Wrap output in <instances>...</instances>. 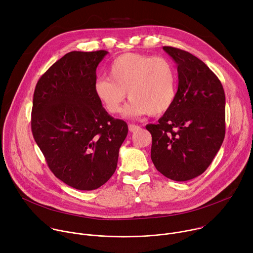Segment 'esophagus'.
I'll list each match as a JSON object with an SVG mask.
<instances>
[{
	"mask_svg": "<svg viewBox=\"0 0 253 253\" xmlns=\"http://www.w3.org/2000/svg\"><path fill=\"white\" fill-rule=\"evenodd\" d=\"M128 128H129L130 132H136V131H138L140 129V126L135 125V124H129Z\"/></svg>",
	"mask_w": 253,
	"mask_h": 253,
	"instance_id": "esophagus-1",
	"label": "esophagus"
}]
</instances>
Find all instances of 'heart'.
Instances as JSON below:
<instances>
[{
	"instance_id": "1",
	"label": "heart",
	"mask_w": 253,
	"mask_h": 253,
	"mask_svg": "<svg viewBox=\"0 0 253 253\" xmlns=\"http://www.w3.org/2000/svg\"><path fill=\"white\" fill-rule=\"evenodd\" d=\"M177 89V72L173 63L162 56L126 53L109 68V78H99L95 94L110 114L122 111L126 93L131 100L126 114L139 117L158 116L171 107Z\"/></svg>"
}]
</instances>
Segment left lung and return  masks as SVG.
<instances>
[{"instance_id":"1","label":"left lung","mask_w":253,"mask_h":253,"mask_svg":"<svg viewBox=\"0 0 253 253\" xmlns=\"http://www.w3.org/2000/svg\"><path fill=\"white\" fill-rule=\"evenodd\" d=\"M177 64L178 90L152 135L151 159L156 169L175 181L202 174L220 149L225 136V94L220 80L192 54L165 46Z\"/></svg>"}]
</instances>
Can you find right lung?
I'll list each match as a JSON object with an SVG mask.
<instances>
[{
	"mask_svg": "<svg viewBox=\"0 0 253 253\" xmlns=\"http://www.w3.org/2000/svg\"><path fill=\"white\" fill-rule=\"evenodd\" d=\"M107 51H73L54 63L36 85L31 128L50 170L78 190H94L114 174L128 134L125 121L107 113L94 85Z\"/></svg>",
	"mask_w": 253,
	"mask_h": 253,
	"instance_id": "obj_1",
	"label": "right lung"
}]
</instances>
